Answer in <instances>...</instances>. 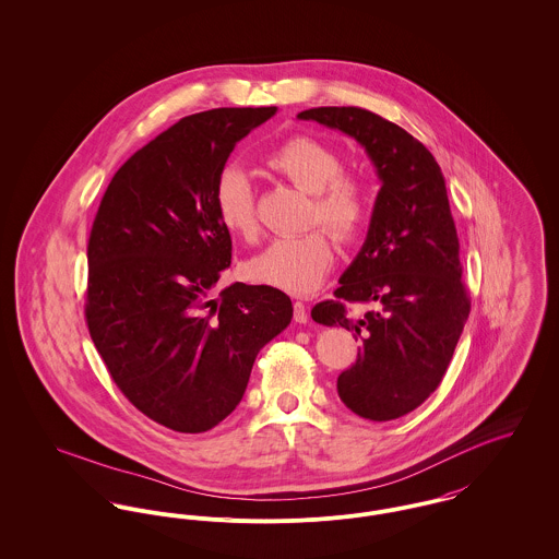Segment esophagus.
<instances>
[{"label": "esophagus", "instance_id": "1", "mask_svg": "<svg viewBox=\"0 0 559 559\" xmlns=\"http://www.w3.org/2000/svg\"><path fill=\"white\" fill-rule=\"evenodd\" d=\"M295 320H297L298 324H305V322L309 320V316H307V305L300 302V300L295 302Z\"/></svg>", "mask_w": 559, "mask_h": 559}]
</instances>
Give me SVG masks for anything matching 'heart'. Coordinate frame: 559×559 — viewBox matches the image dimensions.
I'll use <instances>...</instances> for the list:
<instances>
[{
    "mask_svg": "<svg viewBox=\"0 0 559 559\" xmlns=\"http://www.w3.org/2000/svg\"><path fill=\"white\" fill-rule=\"evenodd\" d=\"M264 163L273 174L311 197L309 221L329 226L341 239H349L360 228L367 214V192L356 176L341 171V158L331 146L297 135L271 150ZM214 207L228 233L243 239L257 235L254 190L239 167L221 171L214 188ZM333 259L329 235L313 228L293 237H275L248 261L246 269L259 284L290 295H309L320 288Z\"/></svg>",
    "mask_w": 559,
    "mask_h": 559,
    "instance_id": "obj_1",
    "label": "heart"
}]
</instances>
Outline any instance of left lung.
<instances>
[{"label":"left lung","instance_id":"obj_1","mask_svg":"<svg viewBox=\"0 0 559 559\" xmlns=\"http://www.w3.org/2000/svg\"><path fill=\"white\" fill-rule=\"evenodd\" d=\"M298 118L356 140L381 182L358 257L311 318L362 341L336 379L343 405L372 421L403 417L439 388L471 313L443 171L421 142L369 110L311 108ZM345 301L376 307L352 319Z\"/></svg>","mask_w":559,"mask_h":559}]
</instances>
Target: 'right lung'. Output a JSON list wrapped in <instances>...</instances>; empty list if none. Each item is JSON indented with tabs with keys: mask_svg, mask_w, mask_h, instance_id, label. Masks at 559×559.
Listing matches in <instances>:
<instances>
[{
	"mask_svg": "<svg viewBox=\"0 0 559 559\" xmlns=\"http://www.w3.org/2000/svg\"><path fill=\"white\" fill-rule=\"evenodd\" d=\"M277 108L192 114L116 174L88 239L86 324L120 392L176 432H205L241 403L262 347L293 300L241 282L212 297L230 266L214 188L235 148Z\"/></svg>",
	"mask_w": 559,
	"mask_h": 559,
	"instance_id": "1",
	"label": "right lung"
}]
</instances>
